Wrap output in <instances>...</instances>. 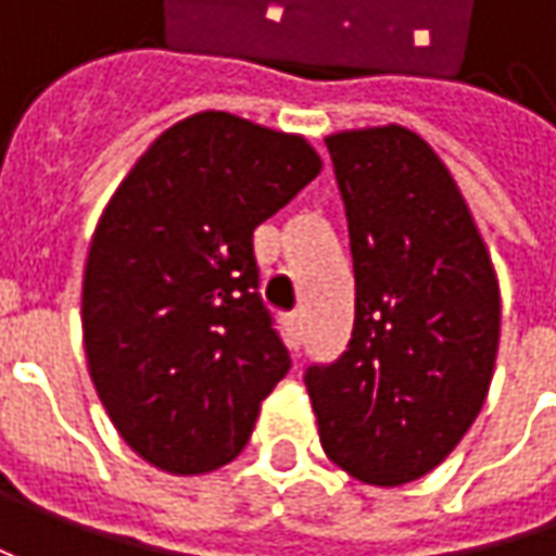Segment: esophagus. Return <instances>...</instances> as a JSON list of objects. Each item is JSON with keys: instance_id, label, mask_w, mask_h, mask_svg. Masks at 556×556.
<instances>
[{"instance_id": "34e87169", "label": "esophagus", "mask_w": 556, "mask_h": 556, "mask_svg": "<svg viewBox=\"0 0 556 556\" xmlns=\"http://www.w3.org/2000/svg\"><path fill=\"white\" fill-rule=\"evenodd\" d=\"M300 340H303V315L293 312V315H288V343L293 353L300 350Z\"/></svg>"}]
</instances>
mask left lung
<instances>
[{
  "label": "left lung",
  "instance_id": "left-lung-1",
  "mask_svg": "<svg viewBox=\"0 0 556 556\" xmlns=\"http://www.w3.org/2000/svg\"><path fill=\"white\" fill-rule=\"evenodd\" d=\"M355 271L350 350L306 371L325 455L393 489L455 452L489 395L502 288L477 219L430 141L408 126L325 139Z\"/></svg>",
  "mask_w": 556,
  "mask_h": 556
}]
</instances>
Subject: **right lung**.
I'll list each match as a JSON object with an SVG mask.
<instances>
[{
  "instance_id": "add662e5",
  "label": "right lung",
  "mask_w": 556,
  "mask_h": 556,
  "mask_svg": "<svg viewBox=\"0 0 556 556\" xmlns=\"http://www.w3.org/2000/svg\"><path fill=\"white\" fill-rule=\"evenodd\" d=\"M321 173L306 136L225 111L173 123L117 185L83 271V346L123 442L173 477L235 460L290 358L253 228Z\"/></svg>"
}]
</instances>
